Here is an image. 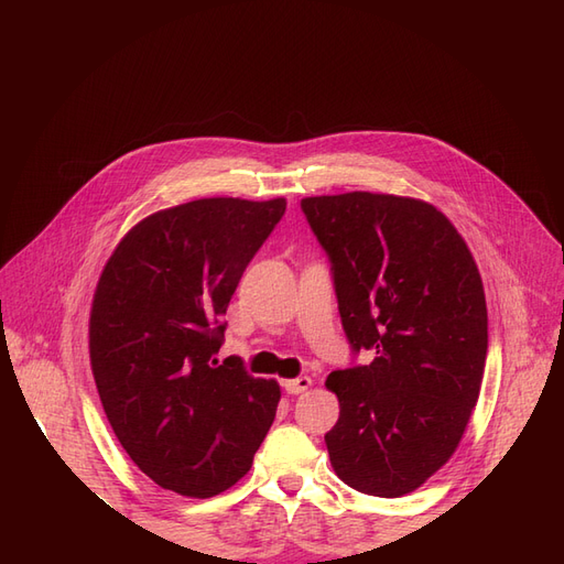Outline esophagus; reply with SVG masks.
<instances>
[{"label": "esophagus", "mask_w": 564, "mask_h": 564, "mask_svg": "<svg viewBox=\"0 0 564 564\" xmlns=\"http://www.w3.org/2000/svg\"><path fill=\"white\" fill-rule=\"evenodd\" d=\"M313 386L311 377H299V379H289L284 381V390L292 392V395H299V392H305Z\"/></svg>", "instance_id": "34e87169"}]
</instances>
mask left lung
I'll return each mask as SVG.
<instances>
[{
    "mask_svg": "<svg viewBox=\"0 0 564 564\" xmlns=\"http://www.w3.org/2000/svg\"><path fill=\"white\" fill-rule=\"evenodd\" d=\"M329 253L338 313L365 367L332 371L334 473L371 497L419 489L447 464L480 398L487 303L464 237L433 204L344 193L301 199Z\"/></svg>",
    "mask_w": 564,
    "mask_h": 564,
    "instance_id": "8db88e82",
    "label": "left lung"
}]
</instances>
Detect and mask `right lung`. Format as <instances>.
<instances>
[{
	"instance_id": "1",
	"label": "right lung",
	"mask_w": 564,
	"mask_h": 564,
	"mask_svg": "<svg viewBox=\"0 0 564 564\" xmlns=\"http://www.w3.org/2000/svg\"><path fill=\"white\" fill-rule=\"evenodd\" d=\"M284 209V197H204L155 212L98 278L89 357L100 404L133 464L181 497L242 480L275 421L280 383L212 355L237 282Z\"/></svg>"
}]
</instances>
